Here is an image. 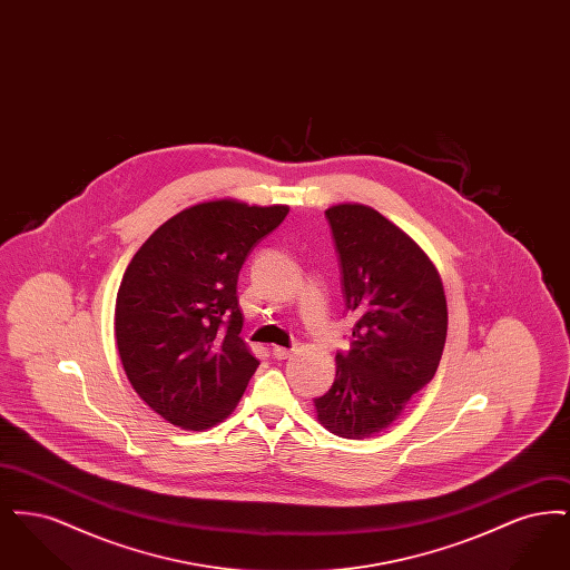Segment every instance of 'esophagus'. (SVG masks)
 <instances>
[{"instance_id":"1","label":"esophagus","mask_w":570,"mask_h":570,"mask_svg":"<svg viewBox=\"0 0 570 570\" xmlns=\"http://www.w3.org/2000/svg\"><path fill=\"white\" fill-rule=\"evenodd\" d=\"M291 348H284V346H273L272 354L275 361H282V358H288L291 356Z\"/></svg>"}]
</instances>
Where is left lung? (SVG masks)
Instances as JSON below:
<instances>
[{
	"mask_svg": "<svg viewBox=\"0 0 570 570\" xmlns=\"http://www.w3.org/2000/svg\"><path fill=\"white\" fill-rule=\"evenodd\" d=\"M325 216L356 323L351 351L335 356V380L314 406L328 432L361 440L386 430L434 379L446 297L428 254L376 209L348 203Z\"/></svg>",
	"mask_w": 570,
	"mask_h": 570,
	"instance_id": "obj_1",
	"label": "left lung"
}]
</instances>
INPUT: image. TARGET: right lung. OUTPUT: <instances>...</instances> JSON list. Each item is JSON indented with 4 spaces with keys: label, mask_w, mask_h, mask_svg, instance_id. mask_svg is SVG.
Returning <instances> with one entry per match:
<instances>
[{
    "label": "right lung",
    "mask_w": 570,
    "mask_h": 570,
    "mask_svg": "<svg viewBox=\"0 0 570 570\" xmlns=\"http://www.w3.org/2000/svg\"><path fill=\"white\" fill-rule=\"evenodd\" d=\"M288 214L209 200L184 209L140 245L115 303V337L138 397L168 423L224 421L261 365L239 337L237 279L247 254Z\"/></svg>",
    "instance_id": "right-lung-1"
}]
</instances>
